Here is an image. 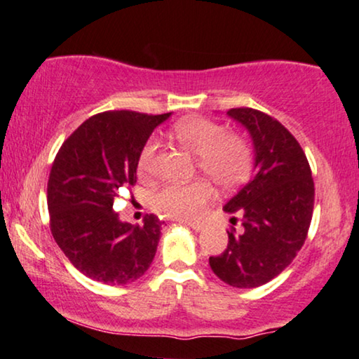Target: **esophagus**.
I'll return each instance as SVG.
<instances>
[{
	"mask_svg": "<svg viewBox=\"0 0 359 359\" xmlns=\"http://www.w3.org/2000/svg\"><path fill=\"white\" fill-rule=\"evenodd\" d=\"M180 223H184L185 226L195 229V231H200V229H203V223H200V222H184V219H180Z\"/></svg>",
	"mask_w": 359,
	"mask_h": 359,
	"instance_id": "obj_1",
	"label": "esophagus"
}]
</instances>
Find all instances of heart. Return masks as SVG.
Segmentation results:
<instances>
[{"label": "heart", "mask_w": 359, "mask_h": 359, "mask_svg": "<svg viewBox=\"0 0 359 359\" xmlns=\"http://www.w3.org/2000/svg\"><path fill=\"white\" fill-rule=\"evenodd\" d=\"M174 140L195 154L197 169L212 179L218 187H235L248 175L252 164V149L246 137L226 133V128L213 119L192 116L180 119L172 128ZM157 157V141L147 140L137 156L141 177L152 175ZM212 197L207 180L189 184H167L152 194L151 207L165 217L195 218Z\"/></svg>", "instance_id": "obj_1"}]
</instances>
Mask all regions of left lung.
Returning <instances> with one entry per match:
<instances>
[{
	"instance_id": "8db88e82",
	"label": "left lung",
	"mask_w": 359,
	"mask_h": 359,
	"mask_svg": "<svg viewBox=\"0 0 359 359\" xmlns=\"http://www.w3.org/2000/svg\"><path fill=\"white\" fill-rule=\"evenodd\" d=\"M228 114L245 124L255 142V174L224 205L241 217L229 226L228 246L210 257L223 283L252 289L279 276L307 238L315 187L307 156L284 124L255 108H231Z\"/></svg>"
}]
</instances>
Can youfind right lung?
Masks as SVG:
<instances>
[{
	"instance_id": "1",
	"label": "right lung",
	"mask_w": 359,
	"mask_h": 359,
	"mask_svg": "<svg viewBox=\"0 0 359 359\" xmlns=\"http://www.w3.org/2000/svg\"><path fill=\"white\" fill-rule=\"evenodd\" d=\"M170 116L119 109L93 114L64 141L47 182L52 236L69 261L108 285L135 283L156 256L162 223H121L119 190L136 182L137 156L157 124Z\"/></svg>"
}]
</instances>
